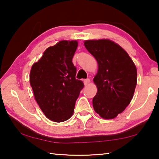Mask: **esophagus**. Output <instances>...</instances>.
Listing matches in <instances>:
<instances>
[{
  "label": "esophagus",
  "instance_id": "obj_1",
  "mask_svg": "<svg viewBox=\"0 0 159 159\" xmlns=\"http://www.w3.org/2000/svg\"><path fill=\"white\" fill-rule=\"evenodd\" d=\"M90 82V79H87L83 80V83H84V85H87L88 84H89Z\"/></svg>",
  "mask_w": 159,
  "mask_h": 159
}]
</instances>
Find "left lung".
Instances as JSON below:
<instances>
[{"mask_svg":"<svg viewBox=\"0 0 159 159\" xmlns=\"http://www.w3.org/2000/svg\"><path fill=\"white\" fill-rule=\"evenodd\" d=\"M86 49L98 64L93 79L98 93L93 99L94 110L102 118L112 119L126 108L137 85V69L125 50L109 39L88 40Z\"/></svg>","mask_w":159,"mask_h":159,"instance_id":"obj_1","label":"left lung"}]
</instances>
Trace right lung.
Returning <instances> with one entry per match:
<instances>
[{
    "label": "right lung",
    "mask_w": 159,
    "mask_h": 159,
    "mask_svg": "<svg viewBox=\"0 0 159 159\" xmlns=\"http://www.w3.org/2000/svg\"><path fill=\"white\" fill-rule=\"evenodd\" d=\"M76 41H61L48 48L31 67L29 81L34 98L48 119L63 122L73 115L75 103L84 84L76 79L72 62Z\"/></svg>",
    "instance_id": "right-lung-1"
}]
</instances>
